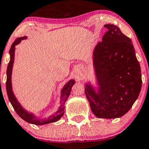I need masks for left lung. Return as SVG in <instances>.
Returning a JSON list of instances; mask_svg holds the SVG:
<instances>
[{
    "label": "left lung",
    "instance_id": "obj_1",
    "mask_svg": "<svg viewBox=\"0 0 149 149\" xmlns=\"http://www.w3.org/2000/svg\"><path fill=\"white\" fill-rule=\"evenodd\" d=\"M107 32L93 53L97 93L85 85L93 113L100 118H120L130 110L142 88V76L131 40L114 24H105Z\"/></svg>",
    "mask_w": 149,
    "mask_h": 149
}]
</instances>
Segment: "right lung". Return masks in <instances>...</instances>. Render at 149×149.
<instances>
[{
    "label": "right lung",
    "instance_id": "add662e5",
    "mask_svg": "<svg viewBox=\"0 0 149 149\" xmlns=\"http://www.w3.org/2000/svg\"><path fill=\"white\" fill-rule=\"evenodd\" d=\"M27 37H19L15 40L12 44L11 48L10 49V60L9 62L8 66H7V70H6V93L8 95V98L10 102L12 104L13 107L16 112V113L20 116L23 120L31 124H33L36 125H46V124H49L52 122H55V121H58L64 115V105H65V102L67 101V98L69 97L70 94L71 89L73 85L75 83V80L71 79L69 82H67L63 89L61 90V106L59 107L58 110L57 111L55 115H52L50 117H49L47 119H39L37 117L33 116V114L29 113L27 112L20 105V103L18 102L17 99L15 98L12 89V83H11V75H12V70L13 65L14 62V56H15V46L19 44L22 40H25Z\"/></svg>",
    "mask_w": 149,
    "mask_h": 149
}]
</instances>
